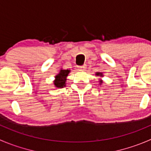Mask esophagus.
I'll use <instances>...</instances> for the list:
<instances>
[{"label":"esophagus","instance_id":"esophagus-1","mask_svg":"<svg viewBox=\"0 0 151 151\" xmlns=\"http://www.w3.org/2000/svg\"><path fill=\"white\" fill-rule=\"evenodd\" d=\"M77 68H78V69L80 70H85L86 68V65H79V66H77Z\"/></svg>","mask_w":151,"mask_h":151}]
</instances>
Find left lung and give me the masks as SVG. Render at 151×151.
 <instances>
[{
  "mask_svg": "<svg viewBox=\"0 0 151 151\" xmlns=\"http://www.w3.org/2000/svg\"><path fill=\"white\" fill-rule=\"evenodd\" d=\"M96 76H99V77H103V74H102V73L101 72H96ZM99 83H102V80H99Z\"/></svg>",
  "mask_w": 151,
  "mask_h": 151,
  "instance_id": "left-lung-1",
  "label": "left lung"
}]
</instances>
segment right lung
<instances>
[{"instance_id": "add662e5", "label": "right lung", "mask_w": 151, "mask_h": 151, "mask_svg": "<svg viewBox=\"0 0 151 151\" xmlns=\"http://www.w3.org/2000/svg\"><path fill=\"white\" fill-rule=\"evenodd\" d=\"M70 72V70L60 69L58 74L55 76V80H54V84L57 88H63L65 86L66 77Z\"/></svg>"}]
</instances>
